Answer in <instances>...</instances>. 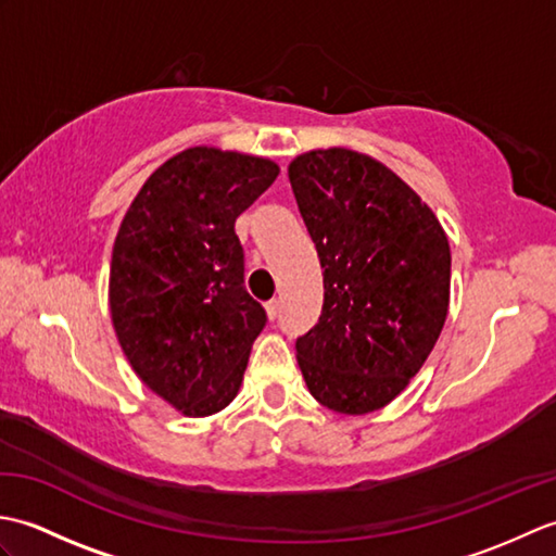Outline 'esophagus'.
Listing matches in <instances>:
<instances>
[{
	"mask_svg": "<svg viewBox=\"0 0 556 556\" xmlns=\"http://www.w3.org/2000/svg\"><path fill=\"white\" fill-rule=\"evenodd\" d=\"M265 311L269 315V320H275V317L279 315V299H271L265 303Z\"/></svg>",
	"mask_w": 556,
	"mask_h": 556,
	"instance_id": "1",
	"label": "esophagus"
}]
</instances>
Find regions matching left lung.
Returning a JSON list of instances; mask_svg holds the SVG:
<instances>
[{"label": "left lung", "mask_w": 556, "mask_h": 556, "mask_svg": "<svg viewBox=\"0 0 556 556\" xmlns=\"http://www.w3.org/2000/svg\"><path fill=\"white\" fill-rule=\"evenodd\" d=\"M289 179L325 285L320 320L296 339L303 380L323 406L363 416L404 392L442 332L446 233L413 188L361 152H305Z\"/></svg>", "instance_id": "1"}]
</instances>
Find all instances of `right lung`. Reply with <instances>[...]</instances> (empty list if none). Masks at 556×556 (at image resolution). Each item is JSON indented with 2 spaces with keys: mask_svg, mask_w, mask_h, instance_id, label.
<instances>
[{
  "mask_svg": "<svg viewBox=\"0 0 556 556\" xmlns=\"http://www.w3.org/2000/svg\"><path fill=\"white\" fill-rule=\"evenodd\" d=\"M277 174L263 157L188 148L143 184L116 233V337L140 380L186 416L229 406L267 325L245 291L233 224Z\"/></svg>",
  "mask_w": 556,
  "mask_h": 556,
  "instance_id": "add662e5",
  "label": "right lung"
}]
</instances>
